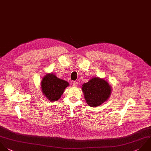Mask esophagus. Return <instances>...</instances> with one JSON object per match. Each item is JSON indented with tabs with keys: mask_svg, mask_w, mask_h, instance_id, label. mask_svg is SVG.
Returning a JSON list of instances; mask_svg holds the SVG:
<instances>
[{
	"mask_svg": "<svg viewBox=\"0 0 151 151\" xmlns=\"http://www.w3.org/2000/svg\"><path fill=\"white\" fill-rule=\"evenodd\" d=\"M73 87H77V86H78V83H77V82H76V81L73 82Z\"/></svg>",
	"mask_w": 151,
	"mask_h": 151,
	"instance_id": "34e87169",
	"label": "esophagus"
}]
</instances>
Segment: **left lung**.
<instances>
[{
    "instance_id": "obj_1",
    "label": "left lung",
    "mask_w": 151,
    "mask_h": 151,
    "mask_svg": "<svg viewBox=\"0 0 151 151\" xmlns=\"http://www.w3.org/2000/svg\"><path fill=\"white\" fill-rule=\"evenodd\" d=\"M112 88L104 78L93 77L82 86L86 103L91 107H97L110 97Z\"/></svg>"
}]
</instances>
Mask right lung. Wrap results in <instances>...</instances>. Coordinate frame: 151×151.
Returning a JSON list of instances; mask_svg holds the SVG:
<instances>
[{
	"mask_svg": "<svg viewBox=\"0 0 151 151\" xmlns=\"http://www.w3.org/2000/svg\"><path fill=\"white\" fill-rule=\"evenodd\" d=\"M68 86L69 83L67 81L58 78L52 73L47 74L41 82L42 92L51 101H57L60 99Z\"/></svg>",
	"mask_w": 151,
	"mask_h": 151,
	"instance_id": "add662e5",
	"label": "right lung"
}]
</instances>
